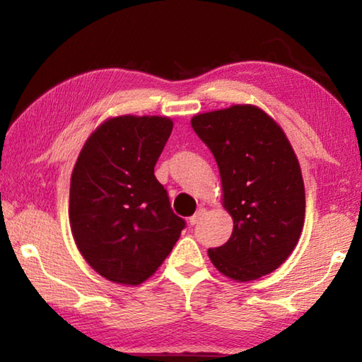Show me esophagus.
<instances>
[{
	"label": "esophagus",
	"instance_id": "obj_1",
	"mask_svg": "<svg viewBox=\"0 0 362 362\" xmlns=\"http://www.w3.org/2000/svg\"><path fill=\"white\" fill-rule=\"evenodd\" d=\"M204 216H206V209L204 207H199V209L194 212V216L189 217V225H196Z\"/></svg>",
	"mask_w": 362,
	"mask_h": 362
}]
</instances>
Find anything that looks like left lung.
Masks as SVG:
<instances>
[{
    "label": "left lung",
    "instance_id": "left-lung-1",
    "mask_svg": "<svg viewBox=\"0 0 362 362\" xmlns=\"http://www.w3.org/2000/svg\"><path fill=\"white\" fill-rule=\"evenodd\" d=\"M193 131L209 146L233 218L223 246L209 249L220 273L238 283L274 272L292 254L305 222V187L289 139L255 105L194 115Z\"/></svg>",
    "mask_w": 362,
    "mask_h": 362
}]
</instances>
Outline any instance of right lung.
I'll list each match as a JSON object with an SVG mask.
<instances>
[{"mask_svg": "<svg viewBox=\"0 0 362 362\" xmlns=\"http://www.w3.org/2000/svg\"><path fill=\"white\" fill-rule=\"evenodd\" d=\"M173 126L168 116L108 118L86 140L73 168V240L84 260L112 283L142 284L185 228L155 177Z\"/></svg>", "mask_w": 362, "mask_h": 362, "instance_id": "right-lung-1", "label": "right lung"}]
</instances>
